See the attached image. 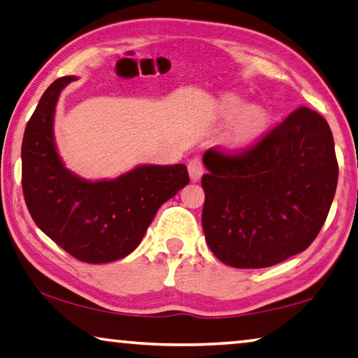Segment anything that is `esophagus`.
<instances>
[{
    "label": "esophagus",
    "mask_w": 358,
    "mask_h": 358,
    "mask_svg": "<svg viewBox=\"0 0 358 358\" xmlns=\"http://www.w3.org/2000/svg\"><path fill=\"white\" fill-rule=\"evenodd\" d=\"M188 172H189V177L193 181L201 180V177L206 172V169H204V164H202L199 157H193L188 162Z\"/></svg>",
    "instance_id": "obj_1"
}]
</instances>
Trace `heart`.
Returning <instances> with one entry per match:
<instances>
[{"mask_svg":"<svg viewBox=\"0 0 358 358\" xmlns=\"http://www.w3.org/2000/svg\"><path fill=\"white\" fill-rule=\"evenodd\" d=\"M222 114L225 119H234L227 136V141L234 148L252 145L268 128V112L260 106H246L238 98L223 101Z\"/></svg>","mask_w":358,"mask_h":358,"instance_id":"heart-1","label":"heart"}]
</instances>
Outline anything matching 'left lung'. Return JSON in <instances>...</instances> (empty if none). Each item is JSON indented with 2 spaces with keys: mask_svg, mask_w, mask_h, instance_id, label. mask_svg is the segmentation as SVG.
I'll return each mask as SVG.
<instances>
[{
  "mask_svg": "<svg viewBox=\"0 0 358 358\" xmlns=\"http://www.w3.org/2000/svg\"><path fill=\"white\" fill-rule=\"evenodd\" d=\"M202 228L234 268H265L306 250L327 220L338 185L333 133L299 108L254 146L206 151Z\"/></svg>",
  "mask_w": 358,
  "mask_h": 358,
  "instance_id": "8db88e82",
  "label": "left lung"
}]
</instances>
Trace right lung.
Wrapping results in <instances>:
<instances>
[{
	"label": "right lung",
	"instance_id": "right-lung-1",
	"mask_svg": "<svg viewBox=\"0 0 358 358\" xmlns=\"http://www.w3.org/2000/svg\"><path fill=\"white\" fill-rule=\"evenodd\" d=\"M52 82L29 124L22 141V189L36 227L66 252L87 264L124 259L141 243L165 201L189 183L177 165H140L114 180L88 181L64 167L56 151L52 122L64 87Z\"/></svg>",
	"mask_w": 358,
	"mask_h": 358
}]
</instances>
